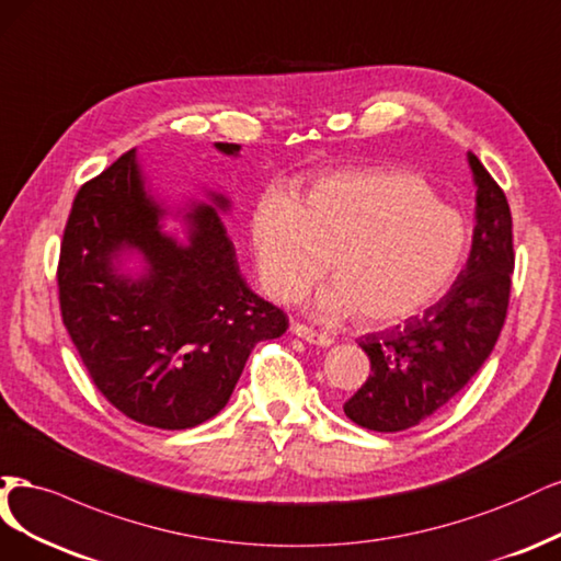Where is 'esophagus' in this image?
I'll list each match as a JSON object with an SVG mask.
<instances>
[{"mask_svg": "<svg viewBox=\"0 0 561 561\" xmlns=\"http://www.w3.org/2000/svg\"><path fill=\"white\" fill-rule=\"evenodd\" d=\"M291 331H294V335H298V337H302L307 342H312V345H319V347L333 345V337L329 333H319V331H314L310 327H305V323H300V321L294 323Z\"/></svg>", "mask_w": 561, "mask_h": 561, "instance_id": "34e87169", "label": "esophagus"}]
</instances>
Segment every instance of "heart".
<instances>
[{"label":"heart","instance_id":"1","mask_svg":"<svg viewBox=\"0 0 561 561\" xmlns=\"http://www.w3.org/2000/svg\"><path fill=\"white\" fill-rule=\"evenodd\" d=\"M251 244L273 298L296 300L329 263L335 284L321 291L319 312L387 327L447 291L468 230L420 174L368 168L319 176L298 203L265 193L251 214Z\"/></svg>","mask_w":561,"mask_h":561}]
</instances>
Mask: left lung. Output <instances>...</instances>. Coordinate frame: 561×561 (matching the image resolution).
Here are the masks:
<instances>
[{
	"mask_svg": "<svg viewBox=\"0 0 561 561\" xmlns=\"http://www.w3.org/2000/svg\"><path fill=\"white\" fill-rule=\"evenodd\" d=\"M468 162L478 184L471 256L424 314L358 340L370 358V375L345 403V414L358 426L379 433L417 426L471 382L496 345L515 270L513 216L478 156L468 151Z\"/></svg>",
	"mask_w": 561,
	"mask_h": 561,
	"instance_id": "obj_1",
	"label": "left lung"
}]
</instances>
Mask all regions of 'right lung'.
<instances>
[{
	"instance_id": "obj_1",
	"label": "right lung",
	"mask_w": 561,
	"mask_h": 561,
	"mask_svg": "<svg viewBox=\"0 0 561 561\" xmlns=\"http://www.w3.org/2000/svg\"><path fill=\"white\" fill-rule=\"evenodd\" d=\"M216 149L240 151L226 141ZM216 205L224 209L226 197ZM188 216V247L160 232L133 149L79 188L58 261L62 323L93 385L128 420L165 431L214 417L251 350L288 329L279 307L242 279L219 209L201 205ZM121 245L148 256L147 278L113 273Z\"/></svg>"
}]
</instances>
